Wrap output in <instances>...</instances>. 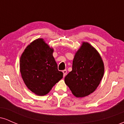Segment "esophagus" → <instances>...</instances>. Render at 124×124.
Returning <instances> with one entry per match:
<instances>
[{
	"label": "esophagus",
	"mask_w": 124,
	"mask_h": 124,
	"mask_svg": "<svg viewBox=\"0 0 124 124\" xmlns=\"http://www.w3.org/2000/svg\"><path fill=\"white\" fill-rule=\"evenodd\" d=\"M62 72H63V77H65V76H66V74H67V70H64L62 71Z\"/></svg>",
	"instance_id": "esophagus-1"
}]
</instances>
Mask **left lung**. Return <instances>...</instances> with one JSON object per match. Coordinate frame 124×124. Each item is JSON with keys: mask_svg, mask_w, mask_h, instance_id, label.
Masks as SVG:
<instances>
[{"mask_svg": "<svg viewBox=\"0 0 124 124\" xmlns=\"http://www.w3.org/2000/svg\"><path fill=\"white\" fill-rule=\"evenodd\" d=\"M104 73L100 55L89 42H83L75 53L72 70L65 78L66 85L76 97L89 96L99 86Z\"/></svg>", "mask_w": 124, "mask_h": 124, "instance_id": "left-lung-1", "label": "left lung"}]
</instances>
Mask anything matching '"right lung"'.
<instances>
[{
	"label": "right lung",
	"instance_id": "1",
	"mask_svg": "<svg viewBox=\"0 0 124 124\" xmlns=\"http://www.w3.org/2000/svg\"><path fill=\"white\" fill-rule=\"evenodd\" d=\"M54 49L43 38H38L25 48L20 59V70L25 85L38 96L47 94L63 78L53 56Z\"/></svg>",
	"mask_w": 124,
	"mask_h": 124
}]
</instances>
